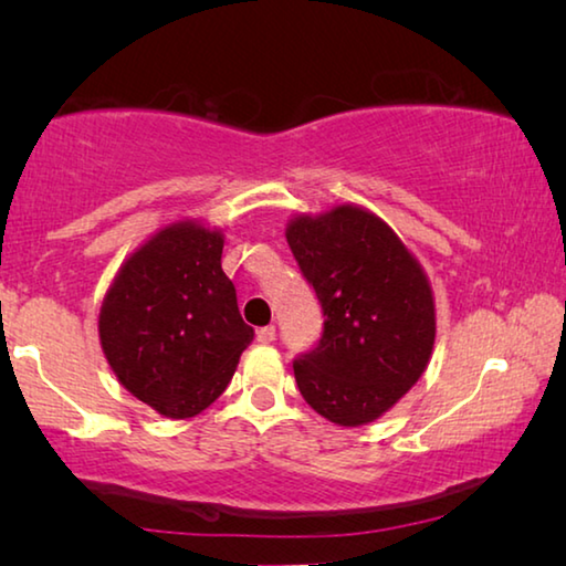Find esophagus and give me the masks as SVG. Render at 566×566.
<instances>
[{"instance_id":"1","label":"esophagus","mask_w":566,"mask_h":566,"mask_svg":"<svg viewBox=\"0 0 566 566\" xmlns=\"http://www.w3.org/2000/svg\"><path fill=\"white\" fill-rule=\"evenodd\" d=\"M274 337H276V329L272 327H262V329H256V342L260 344H270V342H274Z\"/></svg>"}]
</instances>
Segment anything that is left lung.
I'll return each instance as SVG.
<instances>
[{"instance_id":"8db88e82","label":"left lung","mask_w":566,"mask_h":566,"mask_svg":"<svg viewBox=\"0 0 566 566\" xmlns=\"http://www.w3.org/2000/svg\"><path fill=\"white\" fill-rule=\"evenodd\" d=\"M286 242L327 317L317 347L294 359L296 387L334 424H369L417 385L432 359L429 276L395 229L359 205L294 214Z\"/></svg>"}]
</instances>
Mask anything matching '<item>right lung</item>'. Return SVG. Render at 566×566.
Segmentation results:
<instances>
[{
	"mask_svg": "<svg viewBox=\"0 0 566 566\" xmlns=\"http://www.w3.org/2000/svg\"><path fill=\"white\" fill-rule=\"evenodd\" d=\"M222 249V229L179 219L134 249L104 294L99 344L112 371L129 395L171 419L212 405L254 339Z\"/></svg>",
	"mask_w": 566,
	"mask_h": 566,
	"instance_id": "right-lung-1",
	"label": "right lung"
}]
</instances>
